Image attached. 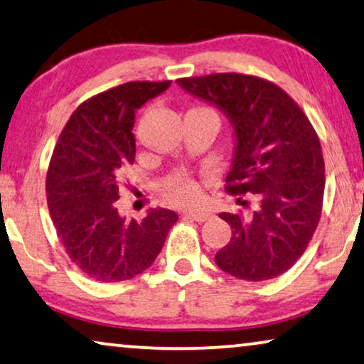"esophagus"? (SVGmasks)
Here are the masks:
<instances>
[{
    "label": "esophagus",
    "instance_id": "obj_1",
    "mask_svg": "<svg viewBox=\"0 0 364 364\" xmlns=\"http://www.w3.org/2000/svg\"><path fill=\"white\" fill-rule=\"evenodd\" d=\"M186 215L189 217V219H193L196 222H204V220H209L213 214L208 213V210H203V209H191V210H188Z\"/></svg>",
    "mask_w": 364,
    "mask_h": 364
}]
</instances>
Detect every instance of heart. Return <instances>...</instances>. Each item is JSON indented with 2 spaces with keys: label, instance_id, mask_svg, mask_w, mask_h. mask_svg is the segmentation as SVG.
<instances>
[{
  "label": "heart",
  "instance_id": "1",
  "mask_svg": "<svg viewBox=\"0 0 364 364\" xmlns=\"http://www.w3.org/2000/svg\"><path fill=\"white\" fill-rule=\"evenodd\" d=\"M165 189L171 200H175L178 204H188L196 200L200 194L199 184L188 175V173H175L168 178L165 183Z\"/></svg>",
  "mask_w": 364,
  "mask_h": 364
}]
</instances>
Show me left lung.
Wrapping results in <instances>:
<instances>
[{"instance_id": "left-lung-1", "label": "left lung", "mask_w": 364, "mask_h": 364, "mask_svg": "<svg viewBox=\"0 0 364 364\" xmlns=\"http://www.w3.org/2000/svg\"><path fill=\"white\" fill-rule=\"evenodd\" d=\"M176 83L229 119L235 149L225 189L257 200L250 215L219 214L232 237L215 253V264L245 281L283 274L306 252L322 214L325 166L312 124L279 86L252 75L215 73Z\"/></svg>"}]
</instances>
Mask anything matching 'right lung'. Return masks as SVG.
<instances>
[{"mask_svg": "<svg viewBox=\"0 0 364 364\" xmlns=\"http://www.w3.org/2000/svg\"><path fill=\"white\" fill-rule=\"evenodd\" d=\"M171 81H129L77 107L47 171V204L72 262L101 283L134 278L151 267L178 214L150 209L142 220L119 214V180L135 160V111Z\"/></svg>", "mask_w": 364, "mask_h": 364, "instance_id": "obj_1", "label": "right lung"}]
</instances>
